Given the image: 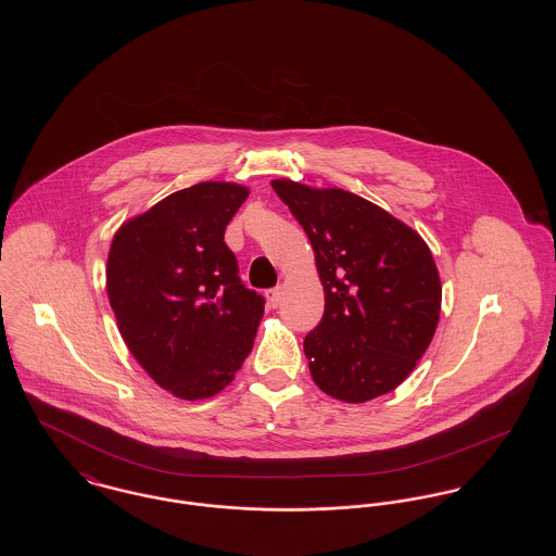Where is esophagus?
I'll use <instances>...</instances> for the list:
<instances>
[{
  "label": "esophagus",
  "mask_w": 556,
  "mask_h": 556,
  "mask_svg": "<svg viewBox=\"0 0 556 556\" xmlns=\"http://www.w3.org/2000/svg\"><path fill=\"white\" fill-rule=\"evenodd\" d=\"M266 302L270 308H277L281 304V288H273L266 291Z\"/></svg>",
  "instance_id": "esophagus-1"
}]
</instances>
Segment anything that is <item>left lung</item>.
I'll return each mask as SVG.
<instances>
[{
  "mask_svg": "<svg viewBox=\"0 0 556 556\" xmlns=\"http://www.w3.org/2000/svg\"><path fill=\"white\" fill-rule=\"evenodd\" d=\"M315 250L325 313L304 354L327 396L361 404L413 372L435 333L442 283L424 238L338 187L270 181Z\"/></svg>",
  "mask_w": 556,
  "mask_h": 556,
  "instance_id": "1",
  "label": "left lung"
}]
</instances>
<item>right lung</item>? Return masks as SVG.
<instances>
[{"mask_svg":"<svg viewBox=\"0 0 556 556\" xmlns=\"http://www.w3.org/2000/svg\"><path fill=\"white\" fill-rule=\"evenodd\" d=\"M250 189L204 181L121 225L108 252L106 290L135 361L173 396L227 388L250 354L265 298L239 279L225 229Z\"/></svg>","mask_w":556,"mask_h":556,"instance_id":"1","label":"right lung"}]
</instances>
